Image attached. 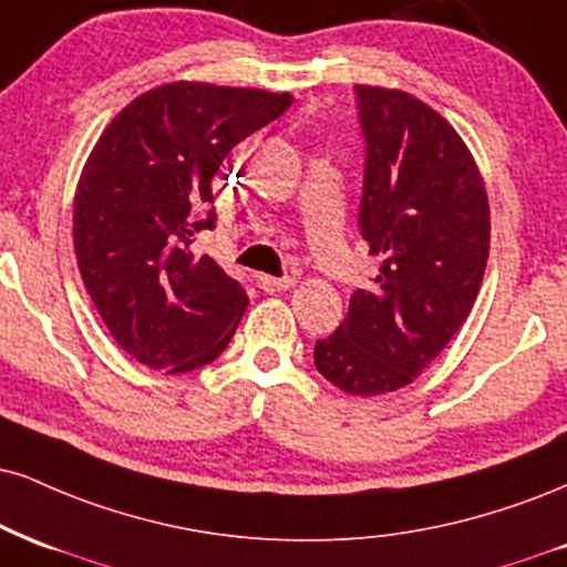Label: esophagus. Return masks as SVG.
Masks as SVG:
<instances>
[{
    "label": "esophagus",
    "mask_w": 567,
    "mask_h": 567,
    "mask_svg": "<svg viewBox=\"0 0 567 567\" xmlns=\"http://www.w3.org/2000/svg\"><path fill=\"white\" fill-rule=\"evenodd\" d=\"M256 285L261 288L264 292H279V290H288L296 285V279L292 277H271V275H258L256 277Z\"/></svg>",
    "instance_id": "1"
}]
</instances>
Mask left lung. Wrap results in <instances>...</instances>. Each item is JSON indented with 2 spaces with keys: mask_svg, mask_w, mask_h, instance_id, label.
<instances>
[{
  "mask_svg": "<svg viewBox=\"0 0 567 567\" xmlns=\"http://www.w3.org/2000/svg\"><path fill=\"white\" fill-rule=\"evenodd\" d=\"M364 134L359 231L380 258L370 290L317 340L313 364L351 395L412 383L473 309L488 261V197L446 118L399 89L357 86Z\"/></svg>",
  "mask_w": 567,
  "mask_h": 567,
  "instance_id": "8db88e82",
  "label": "left lung"
}]
</instances>
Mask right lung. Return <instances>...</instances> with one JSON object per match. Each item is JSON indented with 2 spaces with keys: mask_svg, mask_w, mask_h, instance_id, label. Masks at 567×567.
Masks as SVG:
<instances>
[{
  "mask_svg": "<svg viewBox=\"0 0 567 567\" xmlns=\"http://www.w3.org/2000/svg\"><path fill=\"white\" fill-rule=\"evenodd\" d=\"M290 94L166 84L100 136L73 200L79 271L115 343L136 361L189 372L227 349L248 292L210 256L214 176L229 150L290 107Z\"/></svg>",
  "mask_w": 567,
  "mask_h": 567,
  "instance_id": "1",
  "label": "right lung"
}]
</instances>
